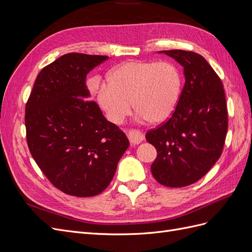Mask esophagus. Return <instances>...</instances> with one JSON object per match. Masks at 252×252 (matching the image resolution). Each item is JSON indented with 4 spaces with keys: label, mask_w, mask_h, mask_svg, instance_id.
I'll return each instance as SVG.
<instances>
[{
    "label": "esophagus",
    "mask_w": 252,
    "mask_h": 252,
    "mask_svg": "<svg viewBox=\"0 0 252 252\" xmlns=\"http://www.w3.org/2000/svg\"><path fill=\"white\" fill-rule=\"evenodd\" d=\"M127 135L129 141H130L132 145H138L144 140V133L138 130V129H130V130L127 132Z\"/></svg>",
    "instance_id": "esophagus-1"
}]
</instances>
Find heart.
Instances as JSON below:
<instances>
[{
	"mask_svg": "<svg viewBox=\"0 0 252 252\" xmlns=\"http://www.w3.org/2000/svg\"><path fill=\"white\" fill-rule=\"evenodd\" d=\"M181 90L182 75L172 63L130 61L114 68L95 97L113 124H121L130 113L131 102L141 118L157 124L171 116Z\"/></svg>",
	"mask_w": 252,
	"mask_h": 252,
	"instance_id": "heart-1",
	"label": "heart"
}]
</instances>
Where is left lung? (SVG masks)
I'll return each instance as SVG.
<instances>
[{"label":"left lung","instance_id":"8db88e82","mask_svg":"<svg viewBox=\"0 0 252 252\" xmlns=\"http://www.w3.org/2000/svg\"><path fill=\"white\" fill-rule=\"evenodd\" d=\"M184 67L185 85L171 117L146 133L158 151L154 178L178 188L202 179L222 155L228 129L223 83L199 53L161 51Z\"/></svg>","mask_w":252,"mask_h":252}]
</instances>
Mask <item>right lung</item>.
Wrapping results in <instances>:
<instances>
[{
	"label": "right lung",
	"mask_w": 252,
	"mask_h": 252,
	"mask_svg": "<svg viewBox=\"0 0 252 252\" xmlns=\"http://www.w3.org/2000/svg\"><path fill=\"white\" fill-rule=\"evenodd\" d=\"M108 57L67 53L37 74L25 108L30 154L51 184L86 197L107 188L129 146L90 100L86 75Z\"/></svg>",
	"instance_id": "add662e5"
}]
</instances>
